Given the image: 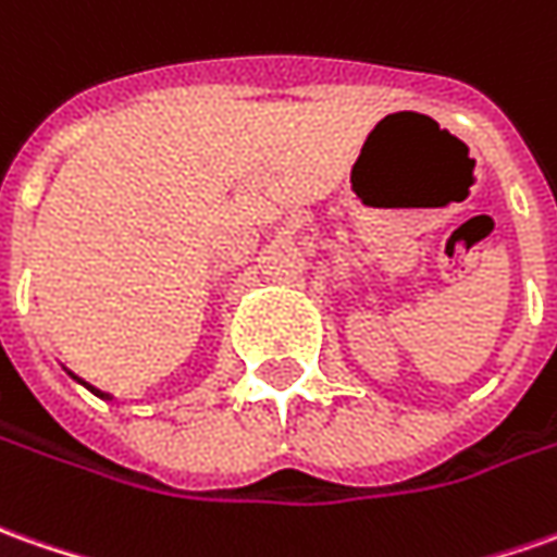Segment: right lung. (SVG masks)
Returning <instances> with one entry per match:
<instances>
[{"mask_svg": "<svg viewBox=\"0 0 557 557\" xmlns=\"http://www.w3.org/2000/svg\"><path fill=\"white\" fill-rule=\"evenodd\" d=\"M66 372H70V369H66ZM70 374H72V372H70ZM72 381H78V384H82V387H88L90 393H94V396H100V399H106V403H115V396H112V393H103V389L90 387L88 381H82V377H78V374H72Z\"/></svg>", "mask_w": 557, "mask_h": 557, "instance_id": "1", "label": "right lung"}]
</instances>
